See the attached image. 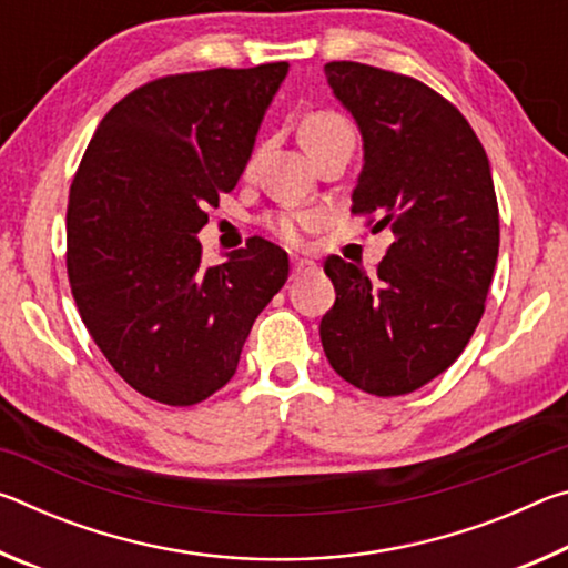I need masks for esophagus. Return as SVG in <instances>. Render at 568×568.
<instances>
[{
	"label": "esophagus",
	"mask_w": 568,
	"mask_h": 568,
	"mask_svg": "<svg viewBox=\"0 0 568 568\" xmlns=\"http://www.w3.org/2000/svg\"><path fill=\"white\" fill-rule=\"evenodd\" d=\"M318 271V265L313 261H307V257H293V277H303V275H313Z\"/></svg>",
	"instance_id": "34e87169"
}]
</instances>
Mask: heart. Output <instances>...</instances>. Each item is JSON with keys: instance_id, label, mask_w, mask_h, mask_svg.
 Listing matches in <instances>:
<instances>
[{"instance_id": "1", "label": "heart", "mask_w": 568, "mask_h": 568, "mask_svg": "<svg viewBox=\"0 0 568 568\" xmlns=\"http://www.w3.org/2000/svg\"><path fill=\"white\" fill-rule=\"evenodd\" d=\"M338 132H353L351 124L345 122L341 114L313 112V114H307L303 122L301 140L307 148L311 142H318V140L331 138V134H338ZM323 223H325V215L321 213V210H303V213H277L267 220V227H271L277 237L285 240V243L297 245L305 233L318 230Z\"/></svg>"}]
</instances>
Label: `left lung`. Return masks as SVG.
Wrapping results in <instances>:
<instances>
[{
	"instance_id": "1",
	"label": "left lung",
	"mask_w": 568,
	"mask_h": 568,
	"mask_svg": "<svg viewBox=\"0 0 568 568\" xmlns=\"http://www.w3.org/2000/svg\"><path fill=\"white\" fill-rule=\"evenodd\" d=\"M363 138L353 213H376L393 243L378 273L325 257L335 303L325 358L373 396H403L464 353L498 257V205L486 150L464 114L426 84L361 62L325 64Z\"/></svg>"
}]
</instances>
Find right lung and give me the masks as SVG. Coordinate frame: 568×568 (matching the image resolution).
Segmentation results:
<instances>
[{"instance_id":"1","label":"right lung","mask_w":568,"mask_h":568,"mask_svg":"<svg viewBox=\"0 0 568 568\" xmlns=\"http://www.w3.org/2000/svg\"><path fill=\"white\" fill-rule=\"evenodd\" d=\"M287 62L162 77L104 114L70 187L67 273L84 328L124 383L195 406L291 273L265 237L203 267L197 233L253 155Z\"/></svg>"}]
</instances>
